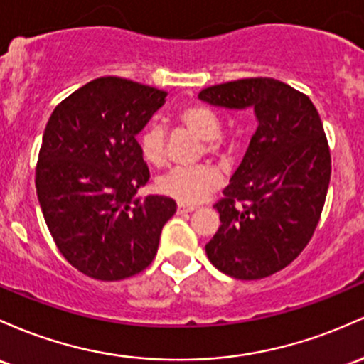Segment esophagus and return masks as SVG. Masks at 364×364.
I'll return each mask as SVG.
<instances>
[{
	"instance_id": "34e87169",
	"label": "esophagus",
	"mask_w": 364,
	"mask_h": 364,
	"mask_svg": "<svg viewBox=\"0 0 364 364\" xmlns=\"http://www.w3.org/2000/svg\"><path fill=\"white\" fill-rule=\"evenodd\" d=\"M191 210H195L193 205H185V203H178V214L191 213Z\"/></svg>"
}]
</instances>
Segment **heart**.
<instances>
[{"label": "heart", "mask_w": 364, "mask_h": 364, "mask_svg": "<svg viewBox=\"0 0 364 364\" xmlns=\"http://www.w3.org/2000/svg\"><path fill=\"white\" fill-rule=\"evenodd\" d=\"M176 122L203 139V149L210 157L225 159L230 143L221 134V117L202 103H190L176 112ZM138 145L143 157L154 166L167 161L166 131L159 124H150L138 134ZM223 185V178L213 166L176 167L159 179L157 186L167 197L181 203H198Z\"/></svg>", "instance_id": "1"}]
</instances>
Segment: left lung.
<instances>
[{"instance_id": "obj_1", "label": "left lung", "mask_w": 364, "mask_h": 364, "mask_svg": "<svg viewBox=\"0 0 364 364\" xmlns=\"http://www.w3.org/2000/svg\"><path fill=\"white\" fill-rule=\"evenodd\" d=\"M198 98L228 109L254 107L255 129L218 209L209 261L237 279L283 269L313 238L331 174L323 122L309 97L271 77L209 86Z\"/></svg>"}]
</instances>
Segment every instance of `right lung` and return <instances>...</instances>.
<instances>
[{"mask_svg": "<svg viewBox=\"0 0 364 364\" xmlns=\"http://www.w3.org/2000/svg\"><path fill=\"white\" fill-rule=\"evenodd\" d=\"M167 93L103 75L55 107L36 164V191L51 238L86 277L117 282L146 269L169 197H136L150 179L136 134Z\"/></svg>", "mask_w": 364, "mask_h": 364, "instance_id": "add662e5", "label": "right lung"}]
</instances>
